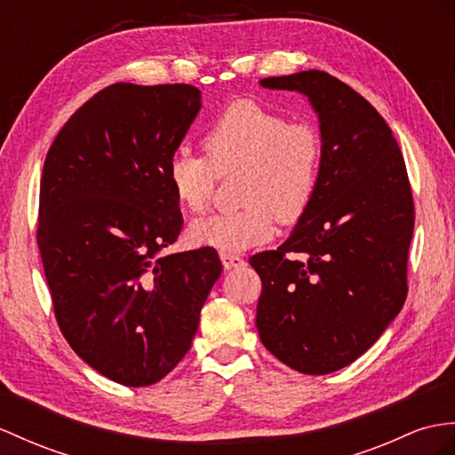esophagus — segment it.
<instances>
[{"mask_svg":"<svg viewBox=\"0 0 455 455\" xmlns=\"http://www.w3.org/2000/svg\"><path fill=\"white\" fill-rule=\"evenodd\" d=\"M220 259H221V264H224L226 270L239 268V266L245 264V260H243L241 257H237V254H229V252H221Z\"/></svg>","mask_w":455,"mask_h":455,"instance_id":"1","label":"esophagus"}]
</instances>
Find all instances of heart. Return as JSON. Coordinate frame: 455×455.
Segmentation results:
<instances>
[{
  "instance_id": "heart-1",
  "label": "heart",
  "mask_w": 455,
  "mask_h": 455,
  "mask_svg": "<svg viewBox=\"0 0 455 455\" xmlns=\"http://www.w3.org/2000/svg\"><path fill=\"white\" fill-rule=\"evenodd\" d=\"M204 156L172 154L165 180L177 203L191 212L208 208L216 175L241 170L239 201L231 212L195 220L189 237L198 247L239 252L268 243L275 221L293 224L311 208L323 173V137L308 121H290L257 100H237L203 135Z\"/></svg>"
}]
</instances>
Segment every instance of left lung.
I'll list each match as a JSON object with an SVG mask.
<instances>
[{
	"label": "left lung",
	"instance_id": "left-lung-1",
	"mask_svg": "<svg viewBox=\"0 0 455 455\" xmlns=\"http://www.w3.org/2000/svg\"><path fill=\"white\" fill-rule=\"evenodd\" d=\"M260 86L308 98L323 137L311 208L275 251L249 259L262 280L259 336L275 359L328 374L359 359L402 311L415 208L402 150L384 117L324 71ZM299 251L301 259H291Z\"/></svg>",
	"mask_w": 455,
	"mask_h": 455
}]
</instances>
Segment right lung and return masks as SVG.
<instances>
[{"label":"right lung","instance_id":"1","mask_svg":"<svg viewBox=\"0 0 455 455\" xmlns=\"http://www.w3.org/2000/svg\"><path fill=\"white\" fill-rule=\"evenodd\" d=\"M201 106L191 84L116 83L76 109L44 162L36 237L55 318L117 384L173 371L221 274L212 247L162 254L183 226L165 168Z\"/></svg>","mask_w":455,"mask_h":455}]
</instances>
